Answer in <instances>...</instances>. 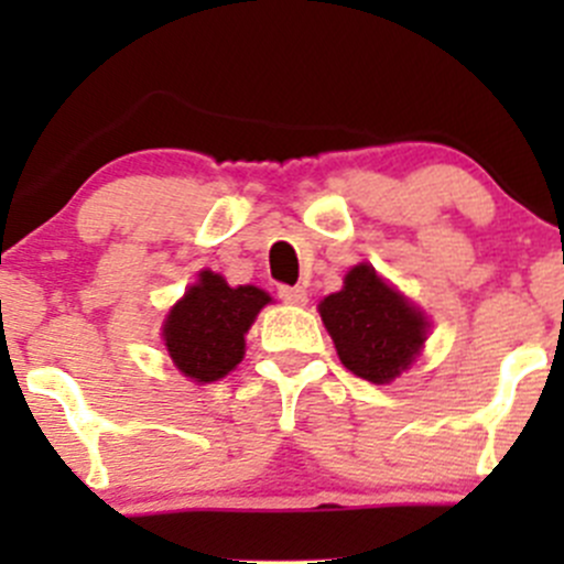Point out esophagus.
<instances>
[{
  "label": "esophagus",
  "mask_w": 564,
  "mask_h": 564,
  "mask_svg": "<svg viewBox=\"0 0 564 564\" xmlns=\"http://www.w3.org/2000/svg\"><path fill=\"white\" fill-rule=\"evenodd\" d=\"M278 297L289 305H305L308 303V292L303 286H278Z\"/></svg>",
  "instance_id": "esophagus-1"
}]
</instances>
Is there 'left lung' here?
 <instances>
[{"label":"left lung","instance_id":"obj_1","mask_svg":"<svg viewBox=\"0 0 564 564\" xmlns=\"http://www.w3.org/2000/svg\"><path fill=\"white\" fill-rule=\"evenodd\" d=\"M318 314L340 362L373 384H390L401 377L429 335L423 311L382 281L371 264L351 267L344 289L318 303Z\"/></svg>","mask_w":564,"mask_h":564}]
</instances>
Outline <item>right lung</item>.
<instances>
[{
	"label": "right lung",
	"mask_w": 564,
	"mask_h": 564,
	"mask_svg": "<svg viewBox=\"0 0 564 564\" xmlns=\"http://www.w3.org/2000/svg\"><path fill=\"white\" fill-rule=\"evenodd\" d=\"M267 303L264 289L229 286L218 272H198L163 322L169 357L193 382H218L242 360L246 333Z\"/></svg>",
	"instance_id": "obj_1"
}]
</instances>
